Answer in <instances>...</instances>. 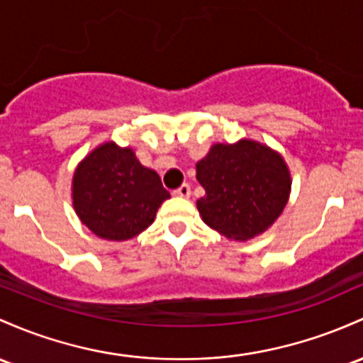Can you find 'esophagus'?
<instances>
[{"label":"esophagus","mask_w":363,"mask_h":363,"mask_svg":"<svg viewBox=\"0 0 363 363\" xmlns=\"http://www.w3.org/2000/svg\"><path fill=\"white\" fill-rule=\"evenodd\" d=\"M174 196H177V198H189V194H191V188L188 184H182V186H179L177 189H174Z\"/></svg>","instance_id":"1"}]
</instances>
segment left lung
Instances as JSON below:
<instances>
[{"mask_svg":"<svg viewBox=\"0 0 363 363\" xmlns=\"http://www.w3.org/2000/svg\"><path fill=\"white\" fill-rule=\"evenodd\" d=\"M196 179L205 189L196 201L203 222L234 241L265 233L291 193L284 158L252 139L213 145L196 163Z\"/></svg>","mask_w":363,"mask_h":363,"instance_id":"1","label":"left lung"}]
</instances>
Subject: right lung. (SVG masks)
<instances>
[{"mask_svg": "<svg viewBox=\"0 0 363 363\" xmlns=\"http://www.w3.org/2000/svg\"><path fill=\"white\" fill-rule=\"evenodd\" d=\"M169 198L160 175L141 165L133 150L113 141L91 151L72 179L75 213L91 233L108 241L143 233Z\"/></svg>", "mask_w": 363, "mask_h": 363, "instance_id": "1", "label": "right lung"}]
</instances>
